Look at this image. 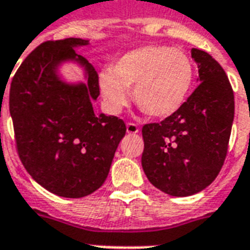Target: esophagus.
Returning <instances> with one entry per match:
<instances>
[{"instance_id": "obj_1", "label": "esophagus", "mask_w": 250, "mask_h": 250, "mask_svg": "<svg viewBox=\"0 0 250 250\" xmlns=\"http://www.w3.org/2000/svg\"><path fill=\"white\" fill-rule=\"evenodd\" d=\"M127 133H137L139 132V127H137V125H135V123H127Z\"/></svg>"}]
</instances>
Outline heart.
Wrapping results in <instances>:
<instances>
[{"mask_svg": "<svg viewBox=\"0 0 250 250\" xmlns=\"http://www.w3.org/2000/svg\"><path fill=\"white\" fill-rule=\"evenodd\" d=\"M194 80V67L186 53L166 45H144L118 58L111 71H101L98 84L111 113L127 104L133 86V100L149 117L165 119L186 104Z\"/></svg>", "mask_w": 250, "mask_h": 250, "instance_id": "1", "label": "heart"}]
</instances>
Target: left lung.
<instances>
[{"label": "left lung", "mask_w": 250, "mask_h": 250, "mask_svg": "<svg viewBox=\"0 0 250 250\" xmlns=\"http://www.w3.org/2000/svg\"><path fill=\"white\" fill-rule=\"evenodd\" d=\"M190 53L198 67L197 88L178 113L143 127L145 175L175 197L198 193L217 178L235 114L232 86L221 64L204 50Z\"/></svg>", "instance_id": "obj_1"}]
</instances>
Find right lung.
<instances>
[{"label":"right lung","instance_id":"1","mask_svg":"<svg viewBox=\"0 0 250 250\" xmlns=\"http://www.w3.org/2000/svg\"><path fill=\"white\" fill-rule=\"evenodd\" d=\"M83 39L46 41L29 53L10 85V115L17 149L28 174L49 192L67 198L93 193L107 178L125 122L96 115L98 74L80 54ZM74 60L86 71L85 83L60 79L58 67Z\"/></svg>","mask_w":250,"mask_h":250}]
</instances>
